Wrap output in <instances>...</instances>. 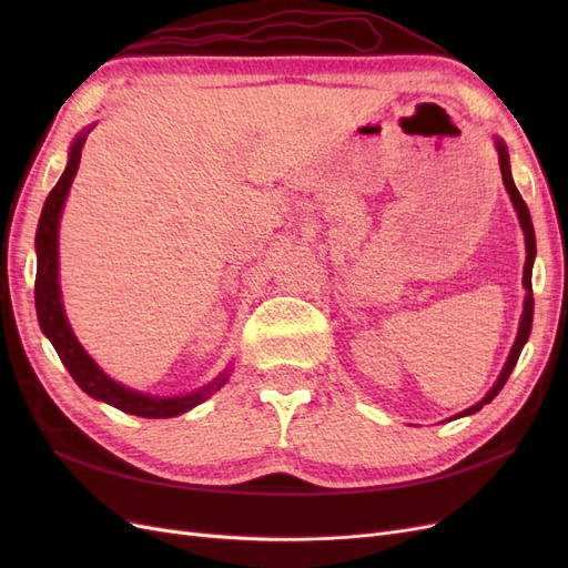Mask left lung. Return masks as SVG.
<instances>
[{
	"mask_svg": "<svg viewBox=\"0 0 568 568\" xmlns=\"http://www.w3.org/2000/svg\"><path fill=\"white\" fill-rule=\"evenodd\" d=\"M495 149H497V161H500V173H503V182H505V189L507 194L511 199V205L514 211H517L519 215V225L524 230V239H526V265H524V288H526V298H524V313H521V322H519V332H517V338H514V346L507 355V363L500 372V376H497V382L493 384V388L480 398L476 405H471L469 409H462L459 415L450 417V419H459V417H469L474 415V412H478L484 405H488L497 393L503 390V386L507 384L511 369L517 367V359L526 346V341L530 336V324H532V288H530V274H532V261H536V232H532V222H530V213H528V205L524 203L521 194L517 184H514L511 180V168H509V153H507V144L500 140V136H495Z\"/></svg>",
	"mask_w": 568,
	"mask_h": 568,
	"instance_id": "8db88e82",
	"label": "left lung"
}]
</instances>
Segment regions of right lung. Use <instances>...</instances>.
<instances>
[{
  "label": "right lung",
  "mask_w": 568,
  "mask_h": 568,
  "mask_svg": "<svg viewBox=\"0 0 568 568\" xmlns=\"http://www.w3.org/2000/svg\"><path fill=\"white\" fill-rule=\"evenodd\" d=\"M92 128H84L71 144L68 151V163L63 175L59 178L57 186L51 189L44 209L40 215V225L36 234V253H38V277H36V307H38V322L42 334L51 341V346L59 353L61 363L71 372L75 384L94 400L106 403L128 415L146 417V419H168L178 417L182 412L209 400L215 390L227 384L232 365L222 372L211 384H205L192 393L182 395H149L142 390L128 388L123 384L113 382L111 376L101 369L92 355L80 346L71 324H68L63 301H61V284H59V222L63 205L71 192L73 178L78 173L80 156L84 140H88Z\"/></svg>",
  "instance_id": "1"
}]
</instances>
